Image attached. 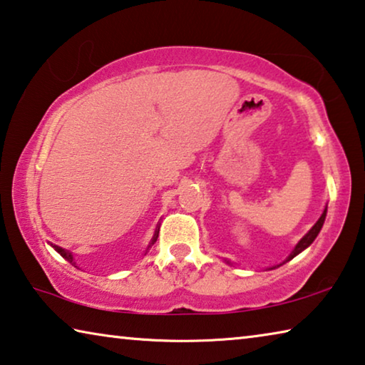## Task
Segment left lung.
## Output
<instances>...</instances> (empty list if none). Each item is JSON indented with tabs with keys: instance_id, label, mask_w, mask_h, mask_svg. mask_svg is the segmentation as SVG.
Instances as JSON below:
<instances>
[{
	"instance_id": "obj_1",
	"label": "left lung",
	"mask_w": 365,
	"mask_h": 365,
	"mask_svg": "<svg viewBox=\"0 0 365 365\" xmlns=\"http://www.w3.org/2000/svg\"><path fill=\"white\" fill-rule=\"evenodd\" d=\"M327 210H328V207L325 206V210H323L322 216L318 217V221H317L314 225H312V229L309 230V232L305 234V235L302 237V239H300V240L297 242L296 247L292 248V252L289 253V257L284 259V262H282V264H284L286 262H289V259H292L294 257H297L299 253H302V252L305 250V248H309V247L312 245V242H314V240L317 239V235L320 234V230H322V227H323V222H325V217H327ZM225 263H229V264H230L229 259H225ZM269 269H274V266H273V268H269Z\"/></svg>"
}]
</instances>
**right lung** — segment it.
I'll use <instances>...</instances> for the list:
<instances>
[{
	"label": "right lung",
	"mask_w": 365,
	"mask_h": 365,
	"mask_svg": "<svg viewBox=\"0 0 365 365\" xmlns=\"http://www.w3.org/2000/svg\"><path fill=\"white\" fill-rule=\"evenodd\" d=\"M158 237H159V225L158 227H155V230H154V235H153V239H151V242H149V245H148V248H146V252H144V255H146V253L149 252V248H151L153 245H154V242L158 240ZM51 247L55 248V252H58L60 253V255L66 259V262H69L71 263L73 266H76V268H79V266L76 264V259H74V255H73V252H69V250H65V248H61V247H58V245H53V244H50Z\"/></svg>",
	"instance_id": "1"
}]
</instances>
